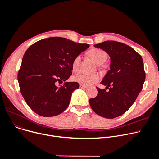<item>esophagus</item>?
Returning <instances> with one entry per match:
<instances>
[{"label":"esophagus","instance_id":"34e87169","mask_svg":"<svg viewBox=\"0 0 159 159\" xmlns=\"http://www.w3.org/2000/svg\"><path fill=\"white\" fill-rule=\"evenodd\" d=\"M80 87L81 89H86L87 88V85H83V84H80Z\"/></svg>","mask_w":159,"mask_h":159}]
</instances>
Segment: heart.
Masks as SVG:
<instances>
[{
	"label": "heart",
	"instance_id": "1",
	"mask_svg": "<svg viewBox=\"0 0 159 159\" xmlns=\"http://www.w3.org/2000/svg\"><path fill=\"white\" fill-rule=\"evenodd\" d=\"M88 54L89 57L94 60L97 64H100L99 67H102V63H103L107 59V54L103 50L94 48L91 49L89 51ZM81 55H77L74 58L72 62V69L74 72H77L79 70L80 64L81 62ZM100 79V76L98 74H79L78 75L74 76L73 77V80L76 82L80 83L85 85H90L92 83H96Z\"/></svg>",
	"mask_w": 159,
	"mask_h": 159
}]
</instances>
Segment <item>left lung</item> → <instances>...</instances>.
Instances as JSON below:
<instances>
[{
    "label": "left lung",
    "instance_id": "left-lung-1",
    "mask_svg": "<svg viewBox=\"0 0 159 159\" xmlns=\"http://www.w3.org/2000/svg\"><path fill=\"white\" fill-rule=\"evenodd\" d=\"M94 47L109 54L111 63L101 82L106 88L96 87L98 95L90 99V105L99 116L113 119L125 114L141 91L146 78L143 60L131 47L121 42L108 40Z\"/></svg>",
    "mask_w": 159,
    "mask_h": 159
}]
</instances>
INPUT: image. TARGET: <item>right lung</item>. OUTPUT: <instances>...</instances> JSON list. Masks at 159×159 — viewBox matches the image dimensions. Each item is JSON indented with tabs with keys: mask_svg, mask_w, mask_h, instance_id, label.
I'll return each mask as SVG.
<instances>
[{
	"mask_svg": "<svg viewBox=\"0 0 159 159\" xmlns=\"http://www.w3.org/2000/svg\"><path fill=\"white\" fill-rule=\"evenodd\" d=\"M89 44L78 43L62 37H51L31 45L25 51L18 72L21 94L30 108L39 116L52 117L65 110L77 82H57L72 75V62Z\"/></svg>",
	"mask_w": 159,
	"mask_h": 159,
	"instance_id": "1",
	"label": "right lung"
}]
</instances>
